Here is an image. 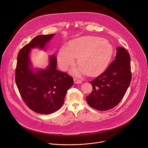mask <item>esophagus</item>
<instances>
[{
  "label": "esophagus",
  "mask_w": 148,
  "mask_h": 148,
  "mask_svg": "<svg viewBox=\"0 0 148 148\" xmlns=\"http://www.w3.org/2000/svg\"><path fill=\"white\" fill-rule=\"evenodd\" d=\"M74 82L75 84H81L82 82L80 80H79V79H77V78H74Z\"/></svg>",
  "instance_id": "34e87169"
}]
</instances>
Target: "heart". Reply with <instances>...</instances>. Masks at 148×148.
Masks as SVG:
<instances>
[{"mask_svg": "<svg viewBox=\"0 0 148 148\" xmlns=\"http://www.w3.org/2000/svg\"><path fill=\"white\" fill-rule=\"evenodd\" d=\"M113 47L105 39L95 36H82L69 42L68 47H62L58 53V61L60 68L66 71L75 64V58H78V64L81 66L73 72L79 75L87 73L93 76L106 68L112 55Z\"/></svg>", "mask_w": 148, "mask_h": 148, "instance_id": "1", "label": "heart"}]
</instances>
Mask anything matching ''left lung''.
I'll return each mask as SVG.
<instances>
[{
	"label": "left lung",
	"mask_w": 148,
	"mask_h": 148,
	"mask_svg": "<svg viewBox=\"0 0 148 148\" xmlns=\"http://www.w3.org/2000/svg\"><path fill=\"white\" fill-rule=\"evenodd\" d=\"M115 59L106 71L89 82L92 85L86 101L96 110L105 111L117 106L124 97L132 79L130 57L127 50L117 48Z\"/></svg>",
	"instance_id": "8db88e82"
}]
</instances>
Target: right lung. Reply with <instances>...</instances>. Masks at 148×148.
Here are the masks:
<instances>
[{
    "label": "right lung",
    "mask_w": 148,
    "mask_h": 148,
    "mask_svg": "<svg viewBox=\"0 0 148 148\" xmlns=\"http://www.w3.org/2000/svg\"><path fill=\"white\" fill-rule=\"evenodd\" d=\"M55 34L38 35L19 51L15 69V82L21 98L32 110L40 114H50L63 104L67 90L73 79L67 73L56 69L57 58L49 57L45 69L32 71L29 52L33 48H43Z\"/></svg>",
    "instance_id": "add662e5"
}]
</instances>
